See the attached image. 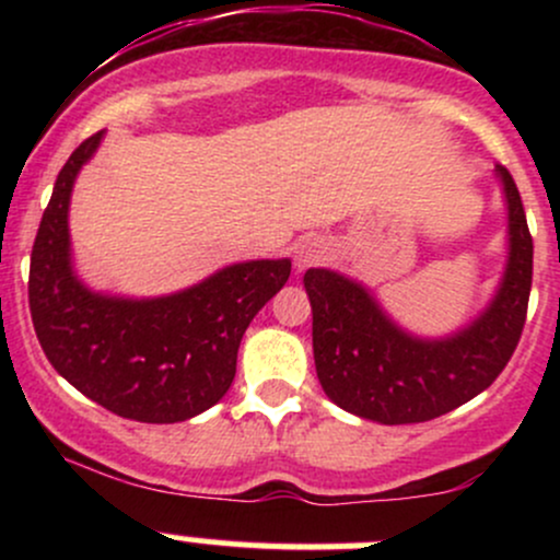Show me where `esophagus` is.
Returning <instances> with one entry per match:
<instances>
[{
	"mask_svg": "<svg viewBox=\"0 0 560 560\" xmlns=\"http://www.w3.org/2000/svg\"><path fill=\"white\" fill-rule=\"evenodd\" d=\"M326 242L320 236H302V240L294 244V268L298 271H305V268L318 266L320 260H326Z\"/></svg>",
	"mask_w": 560,
	"mask_h": 560,
	"instance_id": "obj_1",
	"label": "esophagus"
}]
</instances>
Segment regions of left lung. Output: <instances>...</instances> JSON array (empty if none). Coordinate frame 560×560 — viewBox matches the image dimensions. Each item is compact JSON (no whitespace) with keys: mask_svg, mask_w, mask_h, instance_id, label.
<instances>
[{"mask_svg":"<svg viewBox=\"0 0 560 560\" xmlns=\"http://www.w3.org/2000/svg\"><path fill=\"white\" fill-rule=\"evenodd\" d=\"M503 186L505 268L492 300L460 329L419 337L397 324L363 281L307 268L313 307V358L326 397L358 419L421 423L477 397L511 361L532 289V236L516 184L494 165Z\"/></svg>","mask_w":560,"mask_h":560,"instance_id":"8db88e82","label":"left lung"}]
</instances>
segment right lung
<instances>
[{
  "label": "right lung",
  "mask_w": 560,
  "mask_h": 560,
  "mask_svg": "<svg viewBox=\"0 0 560 560\" xmlns=\"http://www.w3.org/2000/svg\"><path fill=\"white\" fill-rule=\"evenodd\" d=\"M105 131L57 176L31 253L28 305L44 355L81 395L141 423L195 419L226 395L249 320L287 284L292 260H244L160 298L96 292L70 249V197Z\"/></svg>",
  "instance_id": "obj_1"
}]
</instances>
